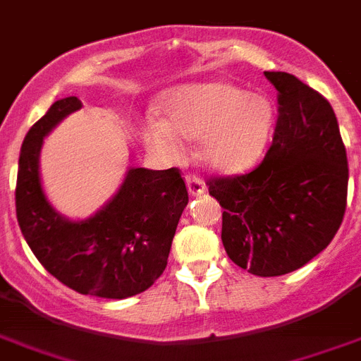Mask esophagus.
<instances>
[{
    "label": "esophagus",
    "instance_id": "obj_1",
    "mask_svg": "<svg viewBox=\"0 0 361 361\" xmlns=\"http://www.w3.org/2000/svg\"><path fill=\"white\" fill-rule=\"evenodd\" d=\"M186 186H188V193H190L192 197H201L202 193L206 192L204 183H202L201 178H197V177H188Z\"/></svg>",
    "mask_w": 361,
    "mask_h": 361
}]
</instances>
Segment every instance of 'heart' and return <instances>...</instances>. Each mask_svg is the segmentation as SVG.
I'll list each match as a JSON object with an SVG mask.
<instances>
[{
    "label": "heart",
    "mask_w": 361,
    "mask_h": 361,
    "mask_svg": "<svg viewBox=\"0 0 361 361\" xmlns=\"http://www.w3.org/2000/svg\"><path fill=\"white\" fill-rule=\"evenodd\" d=\"M162 120L142 124L153 153L173 159L178 138L197 140L199 157L219 173H241L263 159L276 128V104L221 80L178 85L160 100Z\"/></svg>",
    "instance_id": "b5f03b06"
}]
</instances>
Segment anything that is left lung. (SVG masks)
I'll list each match as a JSON object with an SVG mask.
<instances>
[{
    "mask_svg": "<svg viewBox=\"0 0 361 361\" xmlns=\"http://www.w3.org/2000/svg\"><path fill=\"white\" fill-rule=\"evenodd\" d=\"M279 116L254 171L210 180L223 206L228 257L261 277L294 272L323 252L343 221L349 166L334 109L288 73L267 71Z\"/></svg>",
    "mask_w": 361,
    "mask_h": 361,
    "instance_id": "obj_1",
    "label": "left lung"
}]
</instances>
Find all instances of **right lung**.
I'll list each match as a JSON object with an SVG mask.
<instances>
[{
    "label": "right lung",
    "mask_w": 361,
    "mask_h": 361,
    "mask_svg": "<svg viewBox=\"0 0 361 361\" xmlns=\"http://www.w3.org/2000/svg\"><path fill=\"white\" fill-rule=\"evenodd\" d=\"M76 97L56 100L21 144L16 215L43 269L80 294L126 300L164 272L188 190L178 169L128 168L106 204L87 219H69L49 201L39 173L43 140L71 113Z\"/></svg>",
    "instance_id": "right-lung-1"
}]
</instances>
